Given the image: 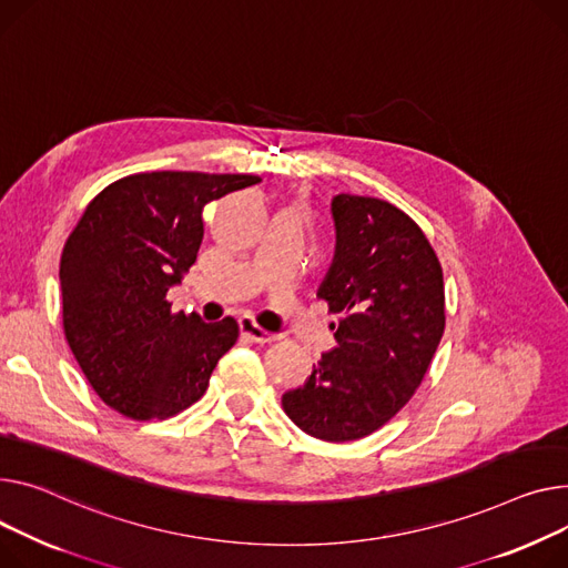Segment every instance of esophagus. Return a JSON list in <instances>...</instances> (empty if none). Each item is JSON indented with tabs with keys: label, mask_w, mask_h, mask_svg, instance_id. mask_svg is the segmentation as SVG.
Returning a JSON list of instances; mask_svg holds the SVG:
<instances>
[{
	"label": "esophagus",
	"mask_w": 568,
	"mask_h": 568,
	"mask_svg": "<svg viewBox=\"0 0 568 568\" xmlns=\"http://www.w3.org/2000/svg\"><path fill=\"white\" fill-rule=\"evenodd\" d=\"M240 331L246 339H251V343H257V345H267V343H274V339L278 337L276 333H270L264 331L253 317H242L240 320Z\"/></svg>",
	"instance_id": "obj_1"
}]
</instances>
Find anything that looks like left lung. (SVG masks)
Instances as JSON below:
<instances>
[{"instance_id": "8db88e82", "label": "left lung", "mask_w": 568, "mask_h": 568, "mask_svg": "<svg viewBox=\"0 0 568 568\" xmlns=\"http://www.w3.org/2000/svg\"><path fill=\"white\" fill-rule=\"evenodd\" d=\"M337 246L317 296L337 315V347L304 386L283 395L287 418L320 440L369 436L423 384L445 331V285L436 251L388 201L333 199Z\"/></svg>"}]
</instances>
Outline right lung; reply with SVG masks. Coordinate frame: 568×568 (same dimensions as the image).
Masks as SVG:
<instances>
[{"mask_svg":"<svg viewBox=\"0 0 568 568\" xmlns=\"http://www.w3.org/2000/svg\"><path fill=\"white\" fill-rule=\"evenodd\" d=\"M257 175L153 171L104 186L61 253L63 335L98 397L132 420H166L199 402L240 335L166 301L196 262L203 207Z\"/></svg>","mask_w":568,"mask_h":568,"instance_id":"right-lung-1","label":"right lung"}]
</instances>
